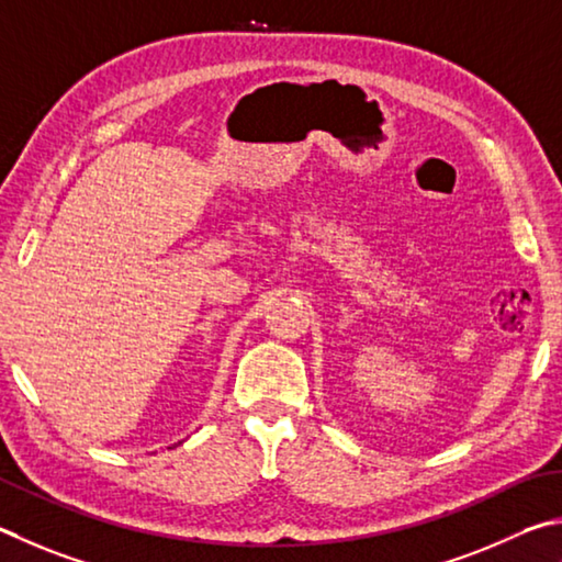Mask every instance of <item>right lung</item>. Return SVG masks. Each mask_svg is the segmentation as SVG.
<instances>
[{
  "mask_svg": "<svg viewBox=\"0 0 562 562\" xmlns=\"http://www.w3.org/2000/svg\"><path fill=\"white\" fill-rule=\"evenodd\" d=\"M177 445H180V441H177ZM170 449H172V447H170Z\"/></svg>",
  "mask_w": 562,
  "mask_h": 562,
  "instance_id": "1",
  "label": "right lung"
}]
</instances>
